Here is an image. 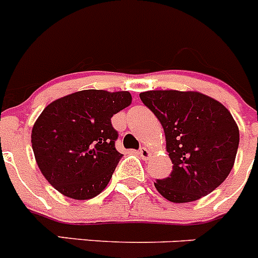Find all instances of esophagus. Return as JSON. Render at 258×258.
I'll return each mask as SVG.
<instances>
[{
    "mask_svg": "<svg viewBox=\"0 0 258 258\" xmlns=\"http://www.w3.org/2000/svg\"><path fill=\"white\" fill-rule=\"evenodd\" d=\"M139 155H140L144 160H146V159L150 158L151 151L149 150V149H146L145 146H143V148H140V150H139Z\"/></svg>",
    "mask_w": 258,
    "mask_h": 258,
    "instance_id": "esophagus-1",
    "label": "esophagus"
}]
</instances>
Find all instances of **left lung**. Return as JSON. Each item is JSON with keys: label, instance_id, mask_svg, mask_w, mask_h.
I'll return each mask as SVG.
<instances>
[{"label": "left lung", "instance_id": "obj_1", "mask_svg": "<svg viewBox=\"0 0 258 258\" xmlns=\"http://www.w3.org/2000/svg\"><path fill=\"white\" fill-rule=\"evenodd\" d=\"M144 104L164 128L173 170L155 188L172 202L196 201L223 183L234 165L239 130L229 110L197 91L150 90Z\"/></svg>", "mask_w": 258, "mask_h": 258}]
</instances>
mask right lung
<instances>
[{"mask_svg":"<svg viewBox=\"0 0 258 258\" xmlns=\"http://www.w3.org/2000/svg\"><path fill=\"white\" fill-rule=\"evenodd\" d=\"M128 91L83 90L44 108L31 131L35 160L45 179L75 200L107 187L122 155L110 118L131 104Z\"/></svg>","mask_w":258,"mask_h":258,"instance_id":"obj_1","label":"right lung"}]
</instances>
